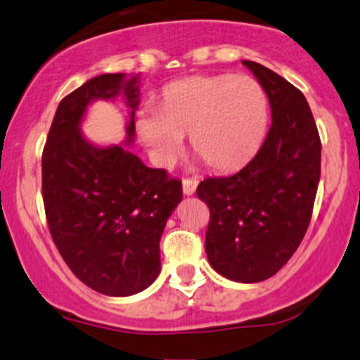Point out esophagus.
I'll list each match as a JSON object with an SVG mask.
<instances>
[{"label":"esophagus","instance_id":"obj_1","mask_svg":"<svg viewBox=\"0 0 360 360\" xmlns=\"http://www.w3.org/2000/svg\"><path fill=\"white\" fill-rule=\"evenodd\" d=\"M197 185H198L197 179H184V181H181V187H184L185 195H193L197 190Z\"/></svg>","mask_w":360,"mask_h":360}]
</instances>
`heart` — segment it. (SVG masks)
I'll return each mask as SVG.
<instances>
[{
	"label": "heart",
	"instance_id": "b5f03b06",
	"mask_svg": "<svg viewBox=\"0 0 360 360\" xmlns=\"http://www.w3.org/2000/svg\"><path fill=\"white\" fill-rule=\"evenodd\" d=\"M269 128L264 87L248 75H198L165 87L158 108L136 117V131L151 160L170 167L190 133L193 151L217 172L246 167L263 146Z\"/></svg>",
	"mask_w": 360,
	"mask_h": 360
}]
</instances>
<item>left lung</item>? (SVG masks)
I'll return each mask as SVG.
<instances>
[{"label": "left lung", "instance_id": "obj_1", "mask_svg": "<svg viewBox=\"0 0 360 360\" xmlns=\"http://www.w3.org/2000/svg\"><path fill=\"white\" fill-rule=\"evenodd\" d=\"M264 87L271 128L243 170L205 179L197 195L209 205L207 259L224 278L264 281L295 255L314 210L320 181V143L305 96L276 72L243 60Z\"/></svg>", "mask_w": 360, "mask_h": 360}]
</instances>
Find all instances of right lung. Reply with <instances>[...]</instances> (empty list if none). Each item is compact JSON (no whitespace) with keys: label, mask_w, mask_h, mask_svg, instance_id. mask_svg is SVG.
<instances>
[{"label":"right lung","mask_w":360,"mask_h":360,"mask_svg":"<svg viewBox=\"0 0 360 360\" xmlns=\"http://www.w3.org/2000/svg\"><path fill=\"white\" fill-rule=\"evenodd\" d=\"M122 95L131 109L122 146L97 147L79 131L86 105ZM139 75L103 74L58 104L41 155V195L50 234L70 271L108 297H129L162 269L160 239L181 200V181L146 167L134 139Z\"/></svg>","instance_id":"right-lung-1"}]
</instances>
